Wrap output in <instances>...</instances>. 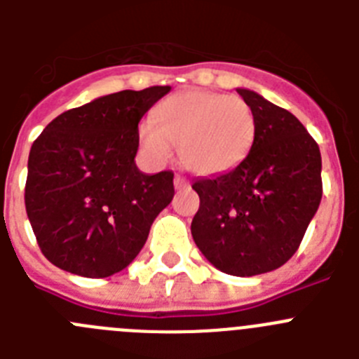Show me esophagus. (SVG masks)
<instances>
[{
	"mask_svg": "<svg viewBox=\"0 0 359 359\" xmlns=\"http://www.w3.org/2000/svg\"><path fill=\"white\" fill-rule=\"evenodd\" d=\"M174 187H176V189H185V187H189V182H187L185 177L176 176L174 177Z\"/></svg>",
	"mask_w": 359,
	"mask_h": 359,
	"instance_id": "esophagus-1",
	"label": "esophagus"
}]
</instances>
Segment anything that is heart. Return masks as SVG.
I'll return each mask as SVG.
<instances>
[{
	"instance_id": "b5f03b06",
	"label": "heart",
	"mask_w": 359,
	"mask_h": 359,
	"mask_svg": "<svg viewBox=\"0 0 359 359\" xmlns=\"http://www.w3.org/2000/svg\"><path fill=\"white\" fill-rule=\"evenodd\" d=\"M255 138V116L241 97L205 90L170 95L158 104L152 122L138 128L145 156L163 163L170 144L190 172L212 176L233 169L248 156Z\"/></svg>"
}]
</instances>
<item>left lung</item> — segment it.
Segmentation results:
<instances>
[{"label": "left lung", "instance_id": "obj_1", "mask_svg": "<svg viewBox=\"0 0 359 359\" xmlns=\"http://www.w3.org/2000/svg\"><path fill=\"white\" fill-rule=\"evenodd\" d=\"M252 107L255 138L237 167L199 177V210L190 231L223 273L253 277L280 268L297 252L322 199L318 144L290 111L239 88Z\"/></svg>", "mask_w": 359, "mask_h": 359}]
</instances>
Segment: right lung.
<instances>
[{
  "label": "right lung",
  "instance_id": "right-lung-1",
  "mask_svg": "<svg viewBox=\"0 0 359 359\" xmlns=\"http://www.w3.org/2000/svg\"><path fill=\"white\" fill-rule=\"evenodd\" d=\"M169 91L104 95L65 111L34 142L25 205L41 252L57 268L111 277L144 248L152 221L172 201L174 174L138 170V123Z\"/></svg>",
  "mask_w": 359,
  "mask_h": 359
}]
</instances>
